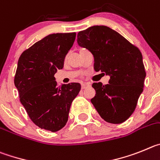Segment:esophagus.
Wrapping results in <instances>:
<instances>
[{
    "label": "esophagus",
    "instance_id": "obj_1",
    "mask_svg": "<svg viewBox=\"0 0 160 160\" xmlns=\"http://www.w3.org/2000/svg\"><path fill=\"white\" fill-rule=\"evenodd\" d=\"M88 86V84H87V83H82V84H81V88L82 89H84V88H87Z\"/></svg>",
    "mask_w": 160,
    "mask_h": 160
}]
</instances>
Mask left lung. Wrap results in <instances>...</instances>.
Returning <instances> with one entry per match:
<instances>
[{"instance_id": "8db88e82", "label": "left lung", "mask_w": 160, "mask_h": 160, "mask_svg": "<svg viewBox=\"0 0 160 160\" xmlns=\"http://www.w3.org/2000/svg\"><path fill=\"white\" fill-rule=\"evenodd\" d=\"M77 43L94 57V69L108 75V84L93 83L96 96L91 100L105 121L122 123L128 119L143 90L146 71L142 53L119 32L96 25L79 32Z\"/></svg>"}]
</instances>
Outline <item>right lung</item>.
Instances as JSON below:
<instances>
[{
    "label": "right lung",
    "mask_w": 160,
    "mask_h": 160,
    "mask_svg": "<svg viewBox=\"0 0 160 160\" xmlns=\"http://www.w3.org/2000/svg\"><path fill=\"white\" fill-rule=\"evenodd\" d=\"M76 32L53 33L21 53L14 83L30 119L40 128L55 132L65 126L72 102L80 91L79 83L58 87L54 75L64 67Z\"/></svg>",
    "instance_id": "obj_1"
}]
</instances>
